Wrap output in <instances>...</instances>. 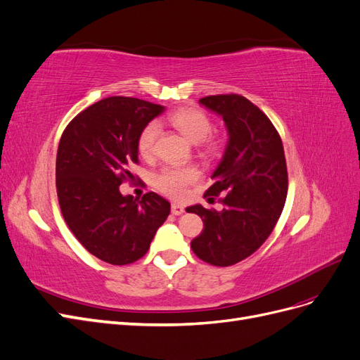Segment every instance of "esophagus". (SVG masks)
I'll return each mask as SVG.
<instances>
[{
  "mask_svg": "<svg viewBox=\"0 0 360 360\" xmlns=\"http://www.w3.org/2000/svg\"><path fill=\"white\" fill-rule=\"evenodd\" d=\"M171 213H172V214H176V216H180V214H183V213H184V207H183L181 204L174 202V204L171 205Z\"/></svg>",
  "mask_w": 360,
  "mask_h": 360,
  "instance_id": "esophagus-1",
  "label": "esophagus"
}]
</instances>
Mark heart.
Masks as SVG:
<instances>
[{
    "mask_svg": "<svg viewBox=\"0 0 360 360\" xmlns=\"http://www.w3.org/2000/svg\"><path fill=\"white\" fill-rule=\"evenodd\" d=\"M168 122L186 136L192 143H201L210 135L213 124L204 111L200 108H180L169 114ZM159 135V126L148 123L141 130L138 138V153L141 158L151 159L156 153V139ZM217 144L212 138L205 140L207 153H213ZM200 179V172L193 167H168L163 168L155 177V186L174 200H181L188 192V188Z\"/></svg>",
    "mask_w": 360,
    "mask_h": 360,
    "instance_id": "b5f03b06",
    "label": "heart"
}]
</instances>
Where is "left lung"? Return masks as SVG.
Here are the masks:
<instances>
[{
    "label": "left lung",
    "instance_id": "8db88e82",
    "mask_svg": "<svg viewBox=\"0 0 360 360\" xmlns=\"http://www.w3.org/2000/svg\"><path fill=\"white\" fill-rule=\"evenodd\" d=\"M200 103L224 118L228 144L212 176L214 183L204 193L224 195V209L188 207L204 222L191 248L205 263L226 267L252 255L274 231L287 198V162L278 130L246 97L207 96Z\"/></svg>",
    "mask_w": 360,
    "mask_h": 360
}]
</instances>
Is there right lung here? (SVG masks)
<instances>
[{"label": "right lung", "instance_id": "1", "mask_svg": "<svg viewBox=\"0 0 360 360\" xmlns=\"http://www.w3.org/2000/svg\"><path fill=\"white\" fill-rule=\"evenodd\" d=\"M162 105L135 97H106L76 115L61 135L56 184L60 209L90 254L114 266L135 263L150 248L171 204L155 192L122 195L135 180L138 138Z\"/></svg>", "mask_w": 360, "mask_h": 360}]
</instances>
